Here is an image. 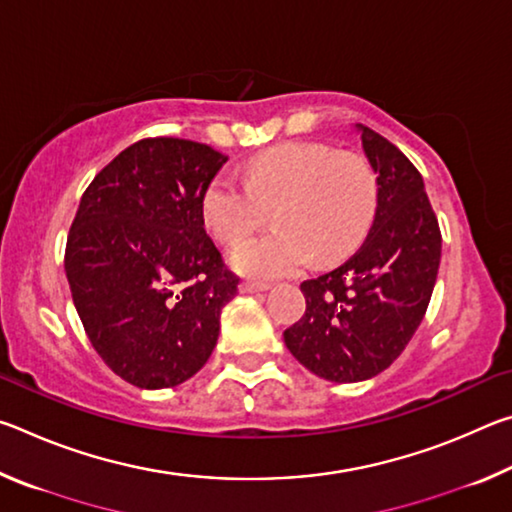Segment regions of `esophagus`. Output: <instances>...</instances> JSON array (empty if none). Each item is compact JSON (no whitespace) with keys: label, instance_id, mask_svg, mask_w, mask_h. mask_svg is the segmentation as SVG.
<instances>
[{"label":"esophagus","instance_id":"obj_1","mask_svg":"<svg viewBox=\"0 0 512 512\" xmlns=\"http://www.w3.org/2000/svg\"><path fill=\"white\" fill-rule=\"evenodd\" d=\"M271 284L268 282H259V280H241L239 282V291L241 293H259V291H268Z\"/></svg>","mask_w":512,"mask_h":512}]
</instances>
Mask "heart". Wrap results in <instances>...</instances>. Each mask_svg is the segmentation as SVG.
<instances>
[{"instance_id": "heart-1", "label": "heart", "mask_w": 512, "mask_h": 512, "mask_svg": "<svg viewBox=\"0 0 512 512\" xmlns=\"http://www.w3.org/2000/svg\"><path fill=\"white\" fill-rule=\"evenodd\" d=\"M377 198V173L361 153L289 142L250 160L246 183L216 173L201 196V214L216 241L235 246L273 210L277 228L239 244L230 262L250 277H282L311 257L332 264L352 253L366 237Z\"/></svg>"}]
</instances>
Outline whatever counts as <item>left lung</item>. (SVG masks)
<instances>
[{"mask_svg":"<svg viewBox=\"0 0 512 512\" xmlns=\"http://www.w3.org/2000/svg\"><path fill=\"white\" fill-rule=\"evenodd\" d=\"M379 198L366 241L348 262L300 284L307 309L284 329L302 366L336 384L384 372L429 307L440 266V228L420 171L386 137L357 124Z\"/></svg>","mask_w":512,"mask_h":512,"instance_id":"1","label":"left lung"}]
</instances>
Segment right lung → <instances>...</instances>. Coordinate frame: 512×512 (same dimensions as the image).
Here are the masks:
<instances>
[{
  "label": "right lung",
  "mask_w": 512,
  "mask_h": 512,
  "mask_svg": "<svg viewBox=\"0 0 512 512\" xmlns=\"http://www.w3.org/2000/svg\"><path fill=\"white\" fill-rule=\"evenodd\" d=\"M225 162L207 144L149 137L106 164L76 210L65 248L74 307L92 348L137 388L194 377L237 296L201 214Z\"/></svg>",
  "instance_id": "right-lung-1"
}]
</instances>
